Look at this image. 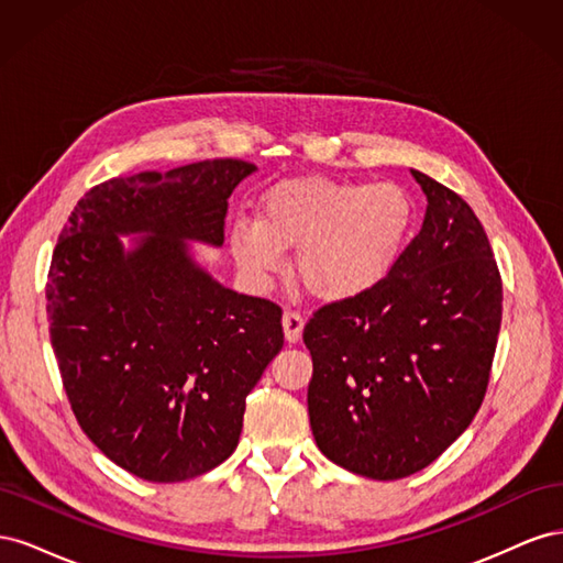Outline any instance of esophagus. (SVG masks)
Listing matches in <instances>:
<instances>
[{
	"label": "esophagus",
	"instance_id": "1",
	"mask_svg": "<svg viewBox=\"0 0 563 563\" xmlns=\"http://www.w3.org/2000/svg\"><path fill=\"white\" fill-rule=\"evenodd\" d=\"M282 323H284V335H286L288 343H298L300 333H302V327H305L302 314L296 312V310H286Z\"/></svg>",
	"mask_w": 563,
	"mask_h": 563
}]
</instances>
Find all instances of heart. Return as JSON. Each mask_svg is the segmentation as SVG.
<instances>
[{"label":"heart","instance_id":"heart-1","mask_svg":"<svg viewBox=\"0 0 563 563\" xmlns=\"http://www.w3.org/2000/svg\"><path fill=\"white\" fill-rule=\"evenodd\" d=\"M416 201L395 180L352 183L296 178L261 199L258 220H240L230 232L236 265L265 279L296 249L302 284L319 298H352L395 267L413 230Z\"/></svg>","mask_w":563,"mask_h":563}]
</instances>
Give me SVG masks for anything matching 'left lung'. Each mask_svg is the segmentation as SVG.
Instances as JSON below:
<instances>
[{"instance_id": "left-lung-1", "label": "left lung", "mask_w": 563, "mask_h": 563, "mask_svg": "<svg viewBox=\"0 0 563 563\" xmlns=\"http://www.w3.org/2000/svg\"><path fill=\"white\" fill-rule=\"evenodd\" d=\"M428 211L387 275L305 323L310 428L319 451L368 479L416 474L484 401L503 282L470 203L420 172Z\"/></svg>"}]
</instances>
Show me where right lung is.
<instances>
[{"mask_svg": "<svg viewBox=\"0 0 563 563\" xmlns=\"http://www.w3.org/2000/svg\"><path fill=\"white\" fill-rule=\"evenodd\" d=\"M255 166L207 159L100 183L48 267V333L93 444L145 482L213 470L240 444L246 395L284 345L282 308L236 294L187 242L223 246L232 190ZM150 238L124 252L119 233Z\"/></svg>", "mask_w": 563, "mask_h": 563, "instance_id": "right-lung-1", "label": "right lung"}]
</instances>
